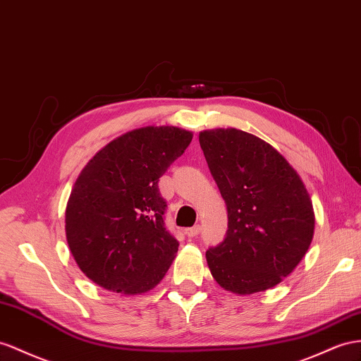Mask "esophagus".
<instances>
[{
	"label": "esophagus",
	"instance_id": "34e87169",
	"mask_svg": "<svg viewBox=\"0 0 361 361\" xmlns=\"http://www.w3.org/2000/svg\"><path fill=\"white\" fill-rule=\"evenodd\" d=\"M200 232H201V227L200 226H193V227H189V228L184 230V235L189 236V238H193V236H197Z\"/></svg>",
	"mask_w": 361,
	"mask_h": 361
}]
</instances>
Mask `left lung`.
Returning a JSON list of instances; mask_svg holds the SVG:
<instances>
[{"label": "left lung", "instance_id": "obj_1", "mask_svg": "<svg viewBox=\"0 0 361 361\" xmlns=\"http://www.w3.org/2000/svg\"><path fill=\"white\" fill-rule=\"evenodd\" d=\"M212 177L227 206L223 243L206 252L224 290L253 294L279 283L312 241L314 212L290 163L259 137L235 128L200 134Z\"/></svg>", "mask_w": 361, "mask_h": 361}]
</instances>
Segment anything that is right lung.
Wrapping results in <instances>:
<instances>
[{
  "mask_svg": "<svg viewBox=\"0 0 361 361\" xmlns=\"http://www.w3.org/2000/svg\"><path fill=\"white\" fill-rule=\"evenodd\" d=\"M192 133L146 126L99 151L80 172L66 210L67 243L79 269L104 288L142 294L159 283L178 252L164 226L159 180Z\"/></svg>",
  "mask_w": 361,
  "mask_h": 361,
  "instance_id": "obj_1",
  "label": "right lung"
}]
</instances>
